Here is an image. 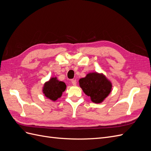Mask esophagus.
<instances>
[{"mask_svg":"<svg viewBox=\"0 0 151 151\" xmlns=\"http://www.w3.org/2000/svg\"><path fill=\"white\" fill-rule=\"evenodd\" d=\"M71 83H72L73 86H76V84H77V82H76V79H72L71 80Z\"/></svg>","mask_w":151,"mask_h":151,"instance_id":"1","label":"esophagus"}]
</instances>
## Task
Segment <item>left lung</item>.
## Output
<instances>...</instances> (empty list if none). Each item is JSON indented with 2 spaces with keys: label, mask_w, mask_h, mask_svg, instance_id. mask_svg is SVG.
Segmentation results:
<instances>
[{
  "label": "left lung",
  "mask_w": 151,
  "mask_h": 151,
  "mask_svg": "<svg viewBox=\"0 0 151 151\" xmlns=\"http://www.w3.org/2000/svg\"><path fill=\"white\" fill-rule=\"evenodd\" d=\"M79 86L83 92L90 97L94 103L104 101L112 90V83L103 73L93 72L88 73L79 81Z\"/></svg>",
  "instance_id": "1"
}]
</instances>
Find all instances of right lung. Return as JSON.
I'll list each match as a JSON object with an SVG mask.
<instances>
[{
	"mask_svg": "<svg viewBox=\"0 0 151 151\" xmlns=\"http://www.w3.org/2000/svg\"><path fill=\"white\" fill-rule=\"evenodd\" d=\"M66 88L64 82L58 80L57 77H53L44 83L42 92L45 97L52 101H55L61 98Z\"/></svg>",
	"mask_w": 151,
	"mask_h": 151,
	"instance_id": "obj_1",
	"label": "right lung"
}]
</instances>
